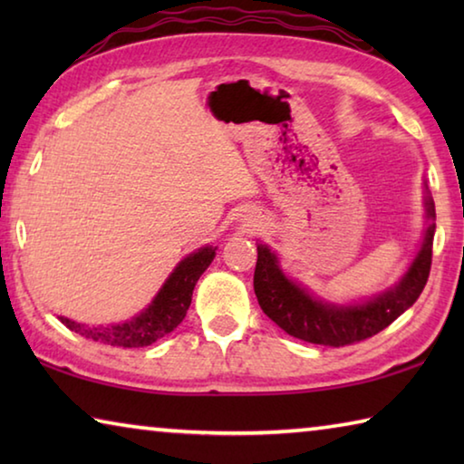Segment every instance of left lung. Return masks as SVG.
<instances>
[{"label": "left lung", "instance_id": "left-lung-1", "mask_svg": "<svg viewBox=\"0 0 464 464\" xmlns=\"http://www.w3.org/2000/svg\"><path fill=\"white\" fill-rule=\"evenodd\" d=\"M423 207H426V231L410 268L395 285L360 303L340 304L315 296L309 288L286 276L280 268L278 256L266 243H257L254 290L262 311L288 335L309 343L334 345V348L362 342L382 332L418 301L430 276L436 208L426 182H423Z\"/></svg>", "mask_w": 464, "mask_h": 464}]
</instances>
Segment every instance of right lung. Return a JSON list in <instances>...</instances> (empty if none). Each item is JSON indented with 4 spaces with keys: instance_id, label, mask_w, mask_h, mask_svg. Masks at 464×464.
Instances as JSON below:
<instances>
[{
    "instance_id": "1",
    "label": "right lung",
    "mask_w": 464,
    "mask_h": 464,
    "mask_svg": "<svg viewBox=\"0 0 464 464\" xmlns=\"http://www.w3.org/2000/svg\"><path fill=\"white\" fill-rule=\"evenodd\" d=\"M217 247L204 246L192 254H188L179 262L174 272L169 274L168 280L163 282L160 293L153 296V301L132 319L122 321V324L110 325H85L69 317H59L61 324L80 334L88 340L119 345V348H143L153 342L161 340L163 335L182 324L186 311L192 303V293L202 272L208 268L210 262L215 260Z\"/></svg>"
}]
</instances>
